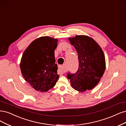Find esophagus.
<instances>
[{"label": "esophagus", "mask_w": 126, "mask_h": 126, "mask_svg": "<svg viewBox=\"0 0 126 126\" xmlns=\"http://www.w3.org/2000/svg\"><path fill=\"white\" fill-rule=\"evenodd\" d=\"M66 72V71L63 66H59V69H58V72L59 73H60V74H63V73H64Z\"/></svg>", "instance_id": "1"}]
</instances>
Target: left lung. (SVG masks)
<instances>
[{
  "label": "left lung",
  "instance_id": "8db88e82",
  "mask_svg": "<svg viewBox=\"0 0 126 126\" xmlns=\"http://www.w3.org/2000/svg\"><path fill=\"white\" fill-rule=\"evenodd\" d=\"M71 44L78 54L79 68L75 73H68L72 87L79 92L94 88L100 81L105 70L103 51L93 38L85 35L69 38Z\"/></svg>",
  "mask_w": 126,
  "mask_h": 126
}]
</instances>
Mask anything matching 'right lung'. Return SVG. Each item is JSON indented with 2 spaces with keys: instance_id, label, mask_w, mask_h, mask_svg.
<instances>
[{
  "instance_id": "1",
  "label": "right lung",
  "mask_w": 126,
  "mask_h": 126,
  "mask_svg": "<svg viewBox=\"0 0 126 126\" xmlns=\"http://www.w3.org/2000/svg\"><path fill=\"white\" fill-rule=\"evenodd\" d=\"M57 42V39L50 37H39L30 44L22 56V75L36 91L47 92L59 79L54 53Z\"/></svg>"
}]
</instances>
